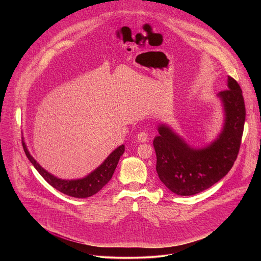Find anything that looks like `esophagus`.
<instances>
[{"label": "esophagus", "mask_w": 261, "mask_h": 261, "mask_svg": "<svg viewBox=\"0 0 261 261\" xmlns=\"http://www.w3.org/2000/svg\"><path fill=\"white\" fill-rule=\"evenodd\" d=\"M137 139H138L140 142H145V141H147V139H148V134H147L146 132H144V131H141V132H139V133L137 134Z\"/></svg>", "instance_id": "esophagus-1"}]
</instances>
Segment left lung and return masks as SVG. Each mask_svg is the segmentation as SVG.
<instances>
[{"mask_svg": "<svg viewBox=\"0 0 261 261\" xmlns=\"http://www.w3.org/2000/svg\"><path fill=\"white\" fill-rule=\"evenodd\" d=\"M224 122L218 136L200 148L190 146L169 126H158L154 138L156 170L160 180L173 193L190 196L200 193L224 177L237 160L246 119L243 92L228 76L227 90L218 93Z\"/></svg>", "mask_w": 261, "mask_h": 261, "instance_id": "8db88e82", "label": "left lung"}]
</instances>
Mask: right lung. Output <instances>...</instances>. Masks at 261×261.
I'll list each match as a JSON object with an SVG mask.
<instances>
[{
  "mask_svg": "<svg viewBox=\"0 0 261 261\" xmlns=\"http://www.w3.org/2000/svg\"><path fill=\"white\" fill-rule=\"evenodd\" d=\"M23 150L24 153L30 160V162L34 165L41 176L57 190L60 192L76 198H87L93 196L98 193L104 186L113 177V174L117 168L118 162L121 156L125 152V145L122 144L111 153L103 163L98 166L94 171L83 178L77 179H62L54 174L46 171L40 164L37 162L32 155L30 154L25 143L23 142Z\"/></svg>",
  "mask_w": 261,
  "mask_h": 261,
  "instance_id": "add662e5",
  "label": "right lung"
}]
</instances>
